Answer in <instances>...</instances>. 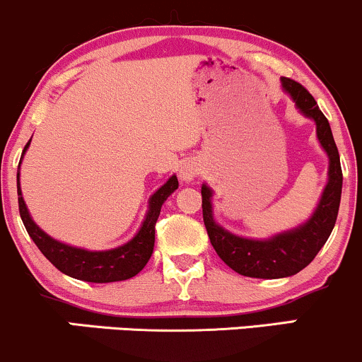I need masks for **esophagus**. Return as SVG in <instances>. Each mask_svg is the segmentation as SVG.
<instances>
[{
  "label": "esophagus",
  "mask_w": 362,
  "mask_h": 362,
  "mask_svg": "<svg viewBox=\"0 0 362 362\" xmlns=\"http://www.w3.org/2000/svg\"><path fill=\"white\" fill-rule=\"evenodd\" d=\"M198 174H199L198 164H194V163H185V164H182L181 177L185 181H193L194 177L198 176Z\"/></svg>",
  "instance_id": "esophagus-1"
}]
</instances>
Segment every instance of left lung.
Here are the masks:
<instances>
[{
    "label": "left lung",
    "mask_w": 362,
    "mask_h": 362,
    "mask_svg": "<svg viewBox=\"0 0 362 362\" xmlns=\"http://www.w3.org/2000/svg\"><path fill=\"white\" fill-rule=\"evenodd\" d=\"M283 88L290 93L298 108L317 123V137L330 159L329 182L320 205L312 218L296 230L281 233L269 240H249L223 230L211 218V191L202 186V208L208 237L220 259L235 273L249 278L276 279L300 273L315 259L318 250L332 233L337 220L342 193V169L339 151L330 130L329 120L318 108L308 89L290 78H283Z\"/></svg>",
    "instance_id": "8db88e82"
}]
</instances>
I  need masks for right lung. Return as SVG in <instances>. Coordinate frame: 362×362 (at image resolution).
Wrapping results in <instances>:
<instances>
[{
	"instance_id": "obj_1",
	"label": "right lung",
	"mask_w": 362,
	"mask_h": 362,
	"mask_svg": "<svg viewBox=\"0 0 362 362\" xmlns=\"http://www.w3.org/2000/svg\"><path fill=\"white\" fill-rule=\"evenodd\" d=\"M32 140V139H30ZM30 140L23 148V154L30 146ZM21 154V156H23ZM20 169V164H18ZM20 173L16 174V188H18V210L21 222L27 228L28 235L35 242V245L40 249V252L49 259L52 264L57 267L64 274L71 278L83 279L89 283H113L123 281V279L134 278L146 264L154 252V240H156V222L159 218L163 203L168 199L169 194L174 189H177V177L171 176L164 186L152 194L151 205L146 220L137 235L130 242L123 244L122 247L112 250H101V252H89L84 249H76L71 245L62 244V242L54 240L52 237L47 235L40 228L33 223L30 218L27 206H25L23 198H21L20 189Z\"/></svg>"
}]
</instances>
